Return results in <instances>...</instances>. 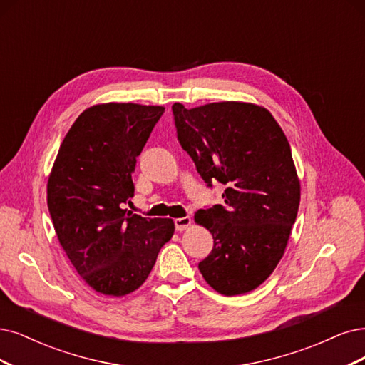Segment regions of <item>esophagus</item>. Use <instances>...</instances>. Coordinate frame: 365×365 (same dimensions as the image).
Masks as SVG:
<instances>
[{
    "mask_svg": "<svg viewBox=\"0 0 365 365\" xmlns=\"http://www.w3.org/2000/svg\"><path fill=\"white\" fill-rule=\"evenodd\" d=\"M174 225H175V230L183 232V230H186L187 227L191 225V218L190 217H183V218L174 220Z\"/></svg>",
    "mask_w": 365,
    "mask_h": 365,
    "instance_id": "esophagus-1",
    "label": "esophagus"
}]
</instances>
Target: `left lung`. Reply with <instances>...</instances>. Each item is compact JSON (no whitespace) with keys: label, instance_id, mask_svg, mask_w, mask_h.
Segmentation results:
<instances>
[{"label":"left lung","instance_id":"obj_1","mask_svg":"<svg viewBox=\"0 0 365 365\" xmlns=\"http://www.w3.org/2000/svg\"><path fill=\"white\" fill-rule=\"evenodd\" d=\"M183 150L209 187L224 185V205L200 209L195 222L213 236L198 269L225 296L257 289L284 254L299 209L301 185L284 132L266 108L217 102L173 105Z\"/></svg>","mask_w":365,"mask_h":365}]
</instances>
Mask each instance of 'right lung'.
<instances>
[{"mask_svg":"<svg viewBox=\"0 0 365 365\" xmlns=\"http://www.w3.org/2000/svg\"><path fill=\"white\" fill-rule=\"evenodd\" d=\"M164 106L102 103L64 137L48 180V209L60 245L87 284L106 296L137 290L174 233L170 218L123 209L133 197L137 158Z\"/></svg>","mask_w":365,"mask_h":365,"instance_id":"1","label":"right lung"}]
</instances>
